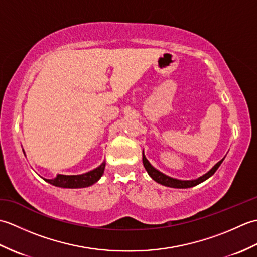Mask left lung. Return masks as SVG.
Masks as SVG:
<instances>
[{"label": "left lung", "instance_id": "left-lung-1", "mask_svg": "<svg viewBox=\"0 0 257 257\" xmlns=\"http://www.w3.org/2000/svg\"><path fill=\"white\" fill-rule=\"evenodd\" d=\"M223 160H224V159H222L221 161L217 162L216 165H215L214 167H213L209 172L205 173L204 176L200 177L199 179H196V180H190V181H182V180H177V179L170 178V177L166 176V174L161 173L160 171H158L157 169H155L154 167H152V166L150 165V163H149V161L146 159V157H145L144 152H143V162H144V166H145L146 170H147V172H148L149 176H150L152 179H154L156 182H158V183H160V184H162V185H166V187L178 188V189L191 188V187H194V185L200 184L201 182L205 181L206 179H209L211 176H213V174L215 173V171H216L217 169H219V167L221 166V163L223 162Z\"/></svg>", "mask_w": 257, "mask_h": 257}]
</instances>
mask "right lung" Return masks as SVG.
I'll return each instance as SVG.
<instances>
[{"mask_svg": "<svg viewBox=\"0 0 257 257\" xmlns=\"http://www.w3.org/2000/svg\"><path fill=\"white\" fill-rule=\"evenodd\" d=\"M106 162H102L101 165L96 168L95 170L89 171L84 174H79V176H63V174H58L55 179L48 180L44 179L46 182L51 183L55 187L61 188H69V189H79V188H86L96 183L98 180L102 176L103 170H105Z\"/></svg>", "mask_w": 257, "mask_h": 257, "instance_id": "1", "label": "right lung"}]
</instances>
